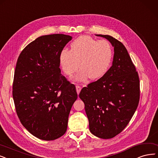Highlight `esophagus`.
I'll return each mask as SVG.
<instances>
[{"label": "esophagus", "instance_id": "obj_1", "mask_svg": "<svg viewBox=\"0 0 158 158\" xmlns=\"http://www.w3.org/2000/svg\"><path fill=\"white\" fill-rule=\"evenodd\" d=\"M76 89H77V92L78 94L80 93V91H81V87L79 86V85H77V86H76Z\"/></svg>", "mask_w": 158, "mask_h": 158}]
</instances>
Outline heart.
<instances>
[{
  "label": "heart",
  "mask_w": 158,
  "mask_h": 158,
  "mask_svg": "<svg viewBox=\"0 0 158 158\" xmlns=\"http://www.w3.org/2000/svg\"><path fill=\"white\" fill-rule=\"evenodd\" d=\"M113 58V50L106 40L98 41L88 35L80 36L71 44L70 51L64 49L59 54V64L64 73L82 81L89 78L98 79L108 71ZM79 64H78V63Z\"/></svg>",
  "instance_id": "b5f03b06"
}]
</instances>
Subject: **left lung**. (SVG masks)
<instances>
[{
    "label": "left lung",
    "mask_w": 158,
    "mask_h": 158,
    "mask_svg": "<svg viewBox=\"0 0 158 158\" xmlns=\"http://www.w3.org/2000/svg\"><path fill=\"white\" fill-rule=\"evenodd\" d=\"M114 47L111 67L102 77L82 88L79 97L85 104L89 130L99 138L111 139L129 123L139 101V79L123 44L108 35L96 34Z\"/></svg>",
    "instance_id": "1"
}]
</instances>
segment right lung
<instances>
[{
    "instance_id": "add662e5",
    "label": "right lung",
    "mask_w": 158,
    "mask_h": 158,
    "mask_svg": "<svg viewBox=\"0 0 158 158\" xmlns=\"http://www.w3.org/2000/svg\"><path fill=\"white\" fill-rule=\"evenodd\" d=\"M72 40L65 34L37 37L19 56L13 98L21 123L31 134L45 141L64 135L78 95L75 85L61 74L59 54Z\"/></svg>"
}]
</instances>
